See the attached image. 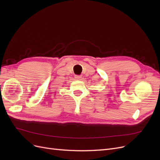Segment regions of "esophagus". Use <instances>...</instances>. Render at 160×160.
I'll list each match as a JSON object with an SVG mask.
<instances>
[{"instance_id": "34e87169", "label": "esophagus", "mask_w": 160, "mask_h": 160, "mask_svg": "<svg viewBox=\"0 0 160 160\" xmlns=\"http://www.w3.org/2000/svg\"><path fill=\"white\" fill-rule=\"evenodd\" d=\"M75 79H77V80H81L82 79V77L81 75H77V76H75Z\"/></svg>"}]
</instances>
